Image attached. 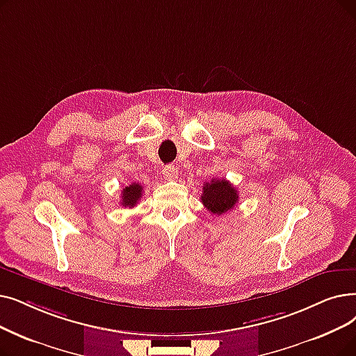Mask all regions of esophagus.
Returning <instances> with one entry per match:
<instances>
[{
  "mask_svg": "<svg viewBox=\"0 0 356 356\" xmlns=\"http://www.w3.org/2000/svg\"><path fill=\"white\" fill-rule=\"evenodd\" d=\"M163 175L167 180H175L177 177V168L172 164H168L163 168Z\"/></svg>",
  "mask_w": 356,
  "mask_h": 356,
  "instance_id": "34e87169",
  "label": "esophagus"
}]
</instances>
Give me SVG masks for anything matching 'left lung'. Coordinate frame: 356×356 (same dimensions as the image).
Segmentation results:
<instances>
[{
	"label": "left lung",
	"mask_w": 356,
	"mask_h": 356,
	"mask_svg": "<svg viewBox=\"0 0 356 356\" xmlns=\"http://www.w3.org/2000/svg\"><path fill=\"white\" fill-rule=\"evenodd\" d=\"M200 200L205 208L215 215H222L233 209L238 202V193L236 188L225 179H212L202 188Z\"/></svg>",
	"instance_id": "1"
}]
</instances>
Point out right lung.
<instances>
[{
	"mask_svg": "<svg viewBox=\"0 0 356 356\" xmlns=\"http://www.w3.org/2000/svg\"><path fill=\"white\" fill-rule=\"evenodd\" d=\"M143 186L140 183H132V184H129V186H127L125 189L122 191V202H120V205L122 207H129V208H134L136 204H138V200L141 199V196H143Z\"/></svg>",
	"mask_w": 356,
	"mask_h": 356,
	"instance_id": "right-lung-1",
	"label": "right lung"
}]
</instances>
